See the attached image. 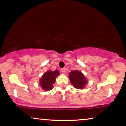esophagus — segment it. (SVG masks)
<instances>
[{"instance_id": "esophagus-1", "label": "esophagus", "mask_w": 126, "mask_h": 126, "mask_svg": "<svg viewBox=\"0 0 126 126\" xmlns=\"http://www.w3.org/2000/svg\"><path fill=\"white\" fill-rule=\"evenodd\" d=\"M66 68H62V69H61V71L63 72V73H65V72H66Z\"/></svg>"}]
</instances>
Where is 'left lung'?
<instances>
[{"label": "left lung", "mask_w": 126, "mask_h": 126, "mask_svg": "<svg viewBox=\"0 0 126 126\" xmlns=\"http://www.w3.org/2000/svg\"><path fill=\"white\" fill-rule=\"evenodd\" d=\"M69 78L73 87L77 89H83L88 83L87 79L85 77L84 75L81 72L78 70H72L70 72Z\"/></svg>", "instance_id": "left-lung-1"}]
</instances>
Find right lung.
<instances>
[{
	"mask_svg": "<svg viewBox=\"0 0 126 126\" xmlns=\"http://www.w3.org/2000/svg\"><path fill=\"white\" fill-rule=\"evenodd\" d=\"M58 70L50 71L48 70L42 76L40 79V84L44 91H50L53 88V85L55 83L56 78L59 75Z\"/></svg>",
	"mask_w": 126,
	"mask_h": 126,
	"instance_id": "right-lung-1",
	"label": "right lung"
}]
</instances>
